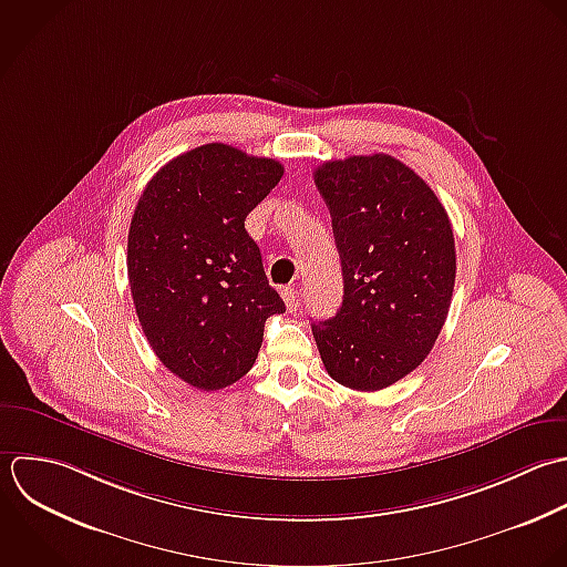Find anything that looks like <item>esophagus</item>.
<instances>
[{
	"instance_id": "obj_1",
	"label": "esophagus",
	"mask_w": 567,
	"mask_h": 567,
	"mask_svg": "<svg viewBox=\"0 0 567 567\" xmlns=\"http://www.w3.org/2000/svg\"><path fill=\"white\" fill-rule=\"evenodd\" d=\"M282 300H285V305H287V309H289V311H296V309L300 307L298 291H296L293 287H285V289H282Z\"/></svg>"
}]
</instances>
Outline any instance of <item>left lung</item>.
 Segmentation results:
<instances>
[{
    "instance_id": "1",
    "label": "left lung",
    "mask_w": 567,
    "mask_h": 567,
    "mask_svg": "<svg viewBox=\"0 0 567 567\" xmlns=\"http://www.w3.org/2000/svg\"><path fill=\"white\" fill-rule=\"evenodd\" d=\"M342 262L340 311L313 322L327 373L380 391L431 353L455 289V238L435 192L389 154L327 161L316 172Z\"/></svg>"
}]
</instances>
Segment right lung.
<instances>
[{
	"label": "right lung",
	"instance_id": "obj_1",
	"mask_svg": "<svg viewBox=\"0 0 567 567\" xmlns=\"http://www.w3.org/2000/svg\"><path fill=\"white\" fill-rule=\"evenodd\" d=\"M276 158L207 143L145 185L127 234V278L141 329L183 382L218 391L256 362L265 320L285 311L247 214L278 185Z\"/></svg>",
	"mask_w": 567,
	"mask_h": 567
}]
</instances>
